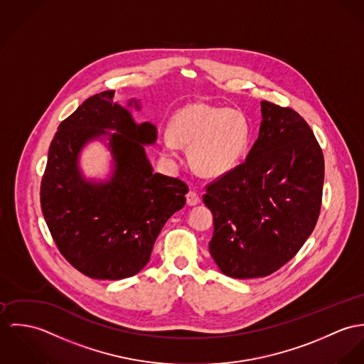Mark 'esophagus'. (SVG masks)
<instances>
[{
  "label": "esophagus",
  "instance_id": "obj_1",
  "mask_svg": "<svg viewBox=\"0 0 364 364\" xmlns=\"http://www.w3.org/2000/svg\"><path fill=\"white\" fill-rule=\"evenodd\" d=\"M186 200H187V205L190 206H194V205H198L201 202L200 196L196 193V191H188L187 196H186Z\"/></svg>",
  "mask_w": 364,
  "mask_h": 364
}]
</instances>
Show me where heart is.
Listing matches in <instances>:
<instances>
[{"mask_svg": "<svg viewBox=\"0 0 364 364\" xmlns=\"http://www.w3.org/2000/svg\"><path fill=\"white\" fill-rule=\"evenodd\" d=\"M251 128L239 109L191 103L180 109L170 122V134L162 136L163 152L174 155L178 146H190L191 166L208 177L233 170L247 152Z\"/></svg>", "mask_w": 364, "mask_h": 364, "instance_id": "heart-1", "label": "heart"}]
</instances>
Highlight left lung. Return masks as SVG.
<instances>
[{
  "instance_id": "obj_1",
  "label": "left lung",
  "mask_w": 364,
  "mask_h": 364,
  "mask_svg": "<svg viewBox=\"0 0 364 364\" xmlns=\"http://www.w3.org/2000/svg\"><path fill=\"white\" fill-rule=\"evenodd\" d=\"M259 134L244 162L206 186L213 215L209 252L236 279L289 262L313 233L323 201V155L293 109L261 102Z\"/></svg>"
}]
</instances>
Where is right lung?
I'll use <instances>...</instances> for the list:
<instances>
[{
    "mask_svg": "<svg viewBox=\"0 0 364 364\" xmlns=\"http://www.w3.org/2000/svg\"><path fill=\"white\" fill-rule=\"evenodd\" d=\"M113 97L114 90L90 96L58 125L41 186V212L58 251L83 275L103 281L134 277L149 262L164 223L188 193L184 181L154 173L144 145L155 144L156 127L136 124ZM132 105L139 110L135 99ZM100 136L109 139L115 170L109 182H87L79 154Z\"/></svg>",
    "mask_w": 364,
    "mask_h": 364,
    "instance_id": "right-lung-1",
    "label": "right lung"
}]
</instances>
